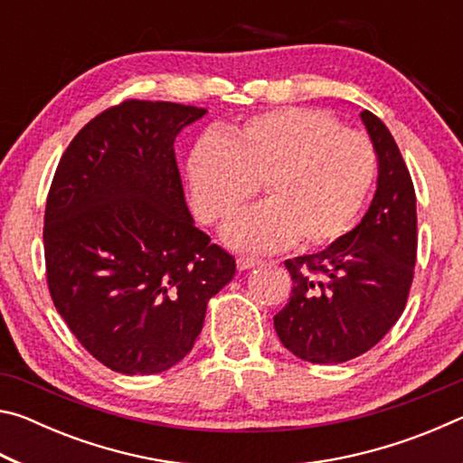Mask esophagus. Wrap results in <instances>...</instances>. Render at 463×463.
<instances>
[{"label":"esophagus","mask_w":463,"mask_h":463,"mask_svg":"<svg viewBox=\"0 0 463 463\" xmlns=\"http://www.w3.org/2000/svg\"><path fill=\"white\" fill-rule=\"evenodd\" d=\"M261 261L260 260H253V257H239L237 260V269L239 271H247V269H253L260 265Z\"/></svg>","instance_id":"34e87169"}]
</instances>
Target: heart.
I'll return each mask as SVG.
<instances>
[{"label": "heart", "mask_w": 463, "mask_h": 463, "mask_svg": "<svg viewBox=\"0 0 463 463\" xmlns=\"http://www.w3.org/2000/svg\"><path fill=\"white\" fill-rule=\"evenodd\" d=\"M194 210L206 224H222L261 185L265 202L224 229V242L268 253L296 241L325 247L355 221L375 175L367 138L331 116L286 108L253 116L222 138L203 137L185 165Z\"/></svg>", "instance_id": "heart-1"}]
</instances>
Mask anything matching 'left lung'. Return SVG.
<instances>
[{
  "label": "left lung",
  "instance_id": "1",
  "mask_svg": "<svg viewBox=\"0 0 463 463\" xmlns=\"http://www.w3.org/2000/svg\"><path fill=\"white\" fill-rule=\"evenodd\" d=\"M362 120L378 155V190L354 231L325 250L286 261L294 288L273 317L279 341L310 364H343L370 351L401 318L417 261V195L394 137L378 116Z\"/></svg>",
  "mask_w": 463,
  "mask_h": 463
}]
</instances>
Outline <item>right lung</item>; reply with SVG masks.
Returning a JSON list of instances; mask_svg holds the SVG:
<instances>
[{"mask_svg": "<svg viewBox=\"0 0 463 463\" xmlns=\"http://www.w3.org/2000/svg\"><path fill=\"white\" fill-rule=\"evenodd\" d=\"M203 108L127 99L77 132L44 210L54 308L99 364L127 375L182 362L237 265L195 229L174 143Z\"/></svg>", "mask_w": 463, "mask_h": 463, "instance_id": "1", "label": "right lung"}]
</instances>
